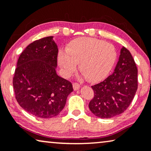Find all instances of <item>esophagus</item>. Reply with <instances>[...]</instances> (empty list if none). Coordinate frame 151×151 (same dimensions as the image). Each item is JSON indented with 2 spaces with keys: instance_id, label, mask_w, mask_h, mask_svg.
<instances>
[{
  "instance_id": "obj_1",
  "label": "esophagus",
  "mask_w": 151,
  "mask_h": 151,
  "mask_svg": "<svg viewBox=\"0 0 151 151\" xmlns=\"http://www.w3.org/2000/svg\"><path fill=\"white\" fill-rule=\"evenodd\" d=\"M73 89H74V90H78V89L80 88V85L78 84V83H73Z\"/></svg>"
}]
</instances>
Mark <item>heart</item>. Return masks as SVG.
<instances>
[{
	"instance_id": "heart-1",
	"label": "heart",
	"mask_w": 151,
	"mask_h": 151,
	"mask_svg": "<svg viewBox=\"0 0 151 151\" xmlns=\"http://www.w3.org/2000/svg\"><path fill=\"white\" fill-rule=\"evenodd\" d=\"M117 58L112 44L96 38L83 37L72 41L66 51L60 50L57 60L63 75L68 76L75 71L77 63L88 81L97 83L109 75Z\"/></svg>"
}]
</instances>
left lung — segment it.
<instances>
[{
  "label": "left lung",
  "mask_w": 151,
  "mask_h": 151,
  "mask_svg": "<svg viewBox=\"0 0 151 151\" xmlns=\"http://www.w3.org/2000/svg\"><path fill=\"white\" fill-rule=\"evenodd\" d=\"M94 96L89 103L97 117L111 118L123 113L137 89V69L131 52L122 46L114 73L103 82L92 86Z\"/></svg>",
  "instance_id": "8db88e82"
}]
</instances>
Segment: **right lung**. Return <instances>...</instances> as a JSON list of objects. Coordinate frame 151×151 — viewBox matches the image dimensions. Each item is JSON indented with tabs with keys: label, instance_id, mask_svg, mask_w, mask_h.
<instances>
[{
	"label": "right lung",
	"instance_id": "add662e5",
	"mask_svg": "<svg viewBox=\"0 0 151 151\" xmlns=\"http://www.w3.org/2000/svg\"><path fill=\"white\" fill-rule=\"evenodd\" d=\"M58 48L52 36L29 44L19 57L13 86L20 107L40 118L57 116L73 91L68 81L57 75Z\"/></svg>",
	"mask_w": 151,
	"mask_h": 151
}]
</instances>
